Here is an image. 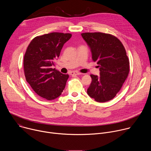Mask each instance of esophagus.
<instances>
[{
    "label": "esophagus",
    "mask_w": 151,
    "mask_h": 151,
    "mask_svg": "<svg viewBox=\"0 0 151 151\" xmlns=\"http://www.w3.org/2000/svg\"><path fill=\"white\" fill-rule=\"evenodd\" d=\"M81 73H79V72H72L71 73H70V75H72V76H73V75H81Z\"/></svg>",
    "instance_id": "esophagus-1"
}]
</instances>
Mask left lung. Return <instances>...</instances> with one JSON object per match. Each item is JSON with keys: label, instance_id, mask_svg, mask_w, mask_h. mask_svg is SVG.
I'll return each instance as SVG.
<instances>
[{"label": "left lung", "instance_id": "obj_1", "mask_svg": "<svg viewBox=\"0 0 151 151\" xmlns=\"http://www.w3.org/2000/svg\"><path fill=\"white\" fill-rule=\"evenodd\" d=\"M81 35L91 48L93 61L99 64L100 75H91L87 89L90 97L98 102L113 99L120 91L130 71L129 59L122 42L115 36L101 32Z\"/></svg>", "mask_w": 151, "mask_h": 151}]
</instances>
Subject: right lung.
Instances as JSON below:
<instances>
[{
    "label": "right lung",
    "instance_id": "obj_1",
    "mask_svg": "<svg viewBox=\"0 0 151 151\" xmlns=\"http://www.w3.org/2000/svg\"><path fill=\"white\" fill-rule=\"evenodd\" d=\"M70 33L53 32L33 38L24 57V72L27 82L39 96L48 100L59 97L65 88L69 75L52 66L60 56Z\"/></svg>",
    "mask_w": 151,
    "mask_h": 151
}]
</instances>
